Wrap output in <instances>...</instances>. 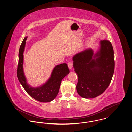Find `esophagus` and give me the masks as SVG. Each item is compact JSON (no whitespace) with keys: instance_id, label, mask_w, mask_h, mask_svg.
Masks as SVG:
<instances>
[{"instance_id":"34e87169","label":"esophagus","mask_w":132,"mask_h":132,"mask_svg":"<svg viewBox=\"0 0 132 132\" xmlns=\"http://www.w3.org/2000/svg\"><path fill=\"white\" fill-rule=\"evenodd\" d=\"M73 63L72 61H70L68 63V66L69 69H72L73 67Z\"/></svg>"}]
</instances>
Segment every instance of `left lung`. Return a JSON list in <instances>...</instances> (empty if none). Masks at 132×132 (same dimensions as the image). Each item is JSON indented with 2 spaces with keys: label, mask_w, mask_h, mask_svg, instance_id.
Masks as SVG:
<instances>
[{
  "label": "left lung",
  "mask_w": 132,
  "mask_h": 132,
  "mask_svg": "<svg viewBox=\"0 0 132 132\" xmlns=\"http://www.w3.org/2000/svg\"><path fill=\"white\" fill-rule=\"evenodd\" d=\"M100 51L93 58V51L89 49L76 54L74 71L78 75L77 91L85 98H93L102 94L108 88L112 79L115 61L114 50L108 40L101 42Z\"/></svg>",
  "instance_id": "8db88e82"
}]
</instances>
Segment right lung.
I'll return each instance as SVG.
<instances>
[{
    "label": "right lung",
    "instance_id": "right-lung-1",
    "mask_svg": "<svg viewBox=\"0 0 132 132\" xmlns=\"http://www.w3.org/2000/svg\"><path fill=\"white\" fill-rule=\"evenodd\" d=\"M27 38H24L19 49V61L17 70L18 79L26 92L33 98L40 102H50L56 97L62 80L69 73V68L66 63L57 65L53 69L50 79L44 85L38 88H31L27 83L23 69V52Z\"/></svg>",
    "mask_w": 132,
    "mask_h": 132
}]
</instances>
